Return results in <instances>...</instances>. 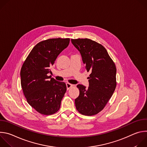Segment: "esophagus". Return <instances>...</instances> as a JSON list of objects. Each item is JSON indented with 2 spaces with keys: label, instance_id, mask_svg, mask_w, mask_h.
I'll list each match as a JSON object with an SVG mask.
<instances>
[{
  "label": "esophagus",
  "instance_id": "1",
  "mask_svg": "<svg viewBox=\"0 0 147 147\" xmlns=\"http://www.w3.org/2000/svg\"><path fill=\"white\" fill-rule=\"evenodd\" d=\"M66 87H67V89L69 90V89L71 87H73V85L71 84H70V83H66Z\"/></svg>",
  "mask_w": 147,
  "mask_h": 147
}]
</instances>
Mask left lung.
<instances>
[{
  "mask_svg": "<svg viewBox=\"0 0 147 147\" xmlns=\"http://www.w3.org/2000/svg\"><path fill=\"white\" fill-rule=\"evenodd\" d=\"M80 52L87 71L89 87L78 84L79 96L75 99L77 110L81 114L92 116L100 112L112 96L116 87V68L107 51L91 39H71Z\"/></svg>",
  "mask_w": 147,
  "mask_h": 147,
  "instance_id": "8db88e82",
  "label": "left lung"
}]
</instances>
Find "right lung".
<instances>
[{
	"label": "right lung",
	"mask_w": 147,
	"mask_h": 147,
	"mask_svg": "<svg viewBox=\"0 0 147 147\" xmlns=\"http://www.w3.org/2000/svg\"><path fill=\"white\" fill-rule=\"evenodd\" d=\"M69 42V38H60L40 42L31 50L21 69V84L27 102L42 115L54 114L60 108L66 85L48 74L52 73L55 60Z\"/></svg>",
	"instance_id": "right-lung-1"
}]
</instances>
